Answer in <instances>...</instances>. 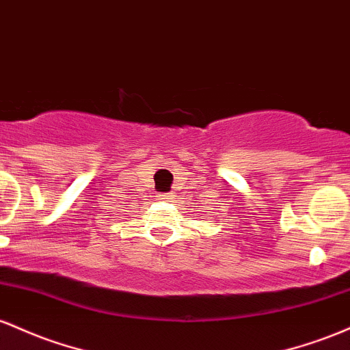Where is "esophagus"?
I'll return each mask as SVG.
<instances>
[{"mask_svg": "<svg viewBox=\"0 0 350 350\" xmlns=\"http://www.w3.org/2000/svg\"><path fill=\"white\" fill-rule=\"evenodd\" d=\"M159 200H162V202H168V200L174 198V195L172 193H159V196H157Z\"/></svg>", "mask_w": 350, "mask_h": 350, "instance_id": "1", "label": "esophagus"}]
</instances>
